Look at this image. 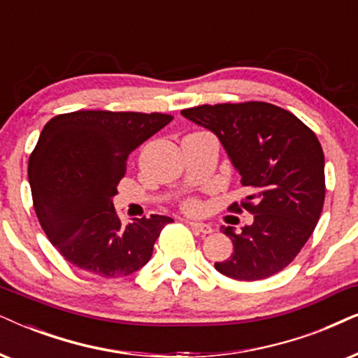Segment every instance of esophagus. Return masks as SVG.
I'll use <instances>...</instances> for the list:
<instances>
[{
  "instance_id": "34e87169",
  "label": "esophagus",
  "mask_w": 358,
  "mask_h": 358,
  "mask_svg": "<svg viewBox=\"0 0 358 358\" xmlns=\"http://www.w3.org/2000/svg\"><path fill=\"white\" fill-rule=\"evenodd\" d=\"M188 224L192 226L193 231H196V233H201V234H210V233H213L211 224L200 223V221H188Z\"/></svg>"
}]
</instances>
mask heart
Wrapping results in <instances>:
<instances>
[{
	"label": "heart",
	"instance_id": "heart-1",
	"mask_svg": "<svg viewBox=\"0 0 358 358\" xmlns=\"http://www.w3.org/2000/svg\"><path fill=\"white\" fill-rule=\"evenodd\" d=\"M187 210H189V211H196L198 210V205L194 201H188L187 203Z\"/></svg>",
	"mask_w": 358,
	"mask_h": 358
}]
</instances>
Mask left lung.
<instances>
[{"label":"left lung","mask_w":358,"mask_h":358,"mask_svg":"<svg viewBox=\"0 0 358 358\" xmlns=\"http://www.w3.org/2000/svg\"><path fill=\"white\" fill-rule=\"evenodd\" d=\"M182 115L220 138L248 196L241 205L255 215L234 233L233 255L216 271L238 280H259L282 271L314 233L325 198L324 152L315 134L291 112L268 102L216 103L185 108Z\"/></svg>","instance_id":"1"}]
</instances>
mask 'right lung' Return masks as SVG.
<instances>
[{
	"label": "right lung",
	"instance_id": "right-lung-1",
	"mask_svg": "<svg viewBox=\"0 0 358 358\" xmlns=\"http://www.w3.org/2000/svg\"><path fill=\"white\" fill-rule=\"evenodd\" d=\"M173 120L169 114L76 110L44 125L29 157L34 211L66 261L102 278H124L152 257L170 216L127 226L112 198L135 148Z\"/></svg>",
	"mask_w": 358,
	"mask_h": 358
}]
</instances>
